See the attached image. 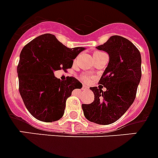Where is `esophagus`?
Here are the masks:
<instances>
[{
	"instance_id": "34e87169",
	"label": "esophagus",
	"mask_w": 158,
	"mask_h": 158,
	"mask_svg": "<svg viewBox=\"0 0 158 158\" xmlns=\"http://www.w3.org/2000/svg\"><path fill=\"white\" fill-rule=\"evenodd\" d=\"M82 89H83V90H88V89H89V88H88V87H87L86 85H83V86H82Z\"/></svg>"
}]
</instances>
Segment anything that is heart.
Here are the masks:
<instances>
[{
  "label": "heart",
  "mask_w": 158,
  "mask_h": 158,
  "mask_svg": "<svg viewBox=\"0 0 158 158\" xmlns=\"http://www.w3.org/2000/svg\"><path fill=\"white\" fill-rule=\"evenodd\" d=\"M105 55V53L101 52V51H94V53H93V56H94V60H96L97 59H99V58L102 57L103 55ZM81 79H82L84 81H89V77L86 75H82L81 76Z\"/></svg>",
  "instance_id": "heart-1"
}]
</instances>
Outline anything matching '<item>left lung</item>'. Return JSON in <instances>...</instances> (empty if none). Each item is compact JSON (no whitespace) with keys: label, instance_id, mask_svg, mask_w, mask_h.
I'll return each instance as SVG.
<instances>
[{"label":"left lung","instance_id":"left-lung-1","mask_svg":"<svg viewBox=\"0 0 158 158\" xmlns=\"http://www.w3.org/2000/svg\"><path fill=\"white\" fill-rule=\"evenodd\" d=\"M96 48L108 53L109 62L99 81L101 85L89 88L94 92V100L82 104V109L89 122L109 125L119 119L135 99L142 75L141 55L131 41L120 36H111ZM102 85L106 88L105 92Z\"/></svg>","mask_w":158,"mask_h":158}]
</instances>
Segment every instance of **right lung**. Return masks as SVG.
<instances>
[{
	"label": "right lung",
	"mask_w": 158,
	"mask_h": 158,
	"mask_svg": "<svg viewBox=\"0 0 158 158\" xmlns=\"http://www.w3.org/2000/svg\"><path fill=\"white\" fill-rule=\"evenodd\" d=\"M84 47L68 48L50 33L37 36L23 48L17 67L19 89L28 112L45 122L64 116L66 100L82 84L73 77L61 81L54 72L71 69Z\"/></svg>",
	"instance_id": "add662e5"
}]
</instances>
